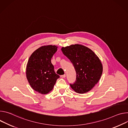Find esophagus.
Listing matches in <instances>:
<instances>
[{
    "label": "esophagus",
    "instance_id": "1",
    "mask_svg": "<svg viewBox=\"0 0 128 128\" xmlns=\"http://www.w3.org/2000/svg\"><path fill=\"white\" fill-rule=\"evenodd\" d=\"M60 77H61L62 78H65V77H66V74H64V75H61V76H60Z\"/></svg>",
    "mask_w": 128,
    "mask_h": 128
}]
</instances>
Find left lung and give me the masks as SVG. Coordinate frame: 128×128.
Returning a JSON list of instances; mask_svg holds the SVG:
<instances>
[{"mask_svg":"<svg viewBox=\"0 0 128 128\" xmlns=\"http://www.w3.org/2000/svg\"><path fill=\"white\" fill-rule=\"evenodd\" d=\"M62 51L73 64L77 74L76 81L70 84V87L79 94L90 91L102 74L100 59L91 49L79 44L62 47Z\"/></svg>","mask_w":128,"mask_h":128,"instance_id":"obj_1","label":"left lung"}]
</instances>
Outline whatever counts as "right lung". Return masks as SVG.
Masks as SVG:
<instances>
[{"label": "right lung", "mask_w": 128, "mask_h": 128, "mask_svg": "<svg viewBox=\"0 0 128 128\" xmlns=\"http://www.w3.org/2000/svg\"><path fill=\"white\" fill-rule=\"evenodd\" d=\"M55 45L43 46L30 55L26 66L27 80L35 91L45 94L51 92L60 76L54 72L51 60L57 51Z\"/></svg>", "instance_id": "add662e5"}]
</instances>
